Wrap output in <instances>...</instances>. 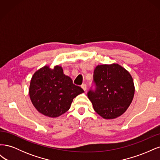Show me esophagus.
I'll use <instances>...</instances> for the list:
<instances>
[{
	"mask_svg": "<svg viewBox=\"0 0 160 160\" xmlns=\"http://www.w3.org/2000/svg\"><path fill=\"white\" fill-rule=\"evenodd\" d=\"M81 88L85 91L87 90V85H86V84H82L81 85Z\"/></svg>",
	"mask_w": 160,
	"mask_h": 160,
	"instance_id": "obj_1",
	"label": "esophagus"
}]
</instances>
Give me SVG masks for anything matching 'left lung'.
Masks as SVG:
<instances>
[{
  "label": "left lung",
  "instance_id": "8db88e82",
  "mask_svg": "<svg viewBox=\"0 0 160 160\" xmlns=\"http://www.w3.org/2000/svg\"><path fill=\"white\" fill-rule=\"evenodd\" d=\"M95 90L88 93L95 112L106 119L122 115L128 109L135 93L132 75L118 64L98 65L93 72Z\"/></svg>",
  "mask_w": 160,
  "mask_h": 160
}]
</instances>
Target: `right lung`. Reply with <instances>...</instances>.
Here are the masks:
<instances>
[{"label":"right lung","instance_id":"obj_1","mask_svg":"<svg viewBox=\"0 0 160 160\" xmlns=\"http://www.w3.org/2000/svg\"><path fill=\"white\" fill-rule=\"evenodd\" d=\"M63 73L61 66L53 69L44 66L32 75L29 86L31 102L38 112L49 118H57L68 111L72 100L83 93Z\"/></svg>","mask_w":160,"mask_h":160}]
</instances>
